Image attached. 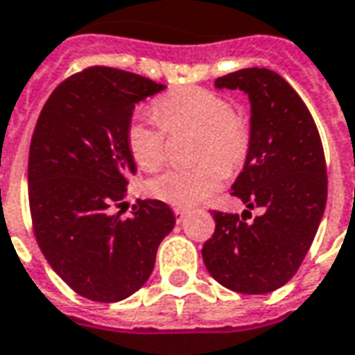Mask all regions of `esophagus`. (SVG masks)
I'll use <instances>...</instances> for the list:
<instances>
[{"mask_svg": "<svg viewBox=\"0 0 355 355\" xmlns=\"http://www.w3.org/2000/svg\"><path fill=\"white\" fill-rule=\"evenodd\" d=\"M175 216H177V222L178 224H180V222H182V220H184V216L186 214H188V211H186V209H175Z\"/></svg>", "mask_w": 355, "mask_h": 355, "instance_id": "esophagus-1", "label": "esophagus"}]
</instances>
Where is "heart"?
Returning a JSON list of instances; mask_svg holds the SVG:
<instances>
[{
    "label": "heart",
    "instance_id": "b5f03b06",
    "mask_svg": "<svg viewBox=\"0 0 355 355\" xmlns=\"http://www.w3.org/2000/svg\"><path fill=\"white\" fill-rule=\"evenodd\" d=\"M157 121L131 118L125 143L133 162L144 171H157L167 157V136L196 133L193 159L186 169L165 171L152 178L146 190L152 198L175 207L201 203L222 186L225 173H235L248 157L252 143L246 118L231 111V103L216 92L199 86H180L154 101Z\"/></svg>",
    "mask_w": 355,
    "mask_h": 355
}]
</instances>
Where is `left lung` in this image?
Returning a JSON list of instances; mask_svg holds the SVG:
<instances>
[{"mask_svg": "<svg viewBox=\"0 0 355 355\" xmlns=\"http://www.w3.org/2000/svg\"><path fill=\"white\" fill-rule=\"evenodd\" d=\"M216 88L243 90L252 105L250 152L231 186L252 222L212 211L216 230L203 244V261L227 290L259 295L278 290L303 263L327 201L322 139L297 92L265 67L218 77Z\"/></svg>", "mask_w": 355, "mask_h": 355, "instance_id": "8db88e82", "label": "left lung"}]
</instances>
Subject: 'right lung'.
Instances as JSON below:
<instances>
[{"label":"right lung","instance_id":"right-lung-1","mask_svg":"<svg viewBox=\"0 0 355 355\" xmlns=\"http://www.w3.org/2000/svg\"><path fill=\"white\" fill-rule=\"evenodd\" d=\"M164 88L130 71L86 67L58 84L33 130L28 162L33 235L65 284L97 303L135 293L175 227L169 205L157 199H139L125 220L112 214L137 171L125 143L135 103Z\"/></svg>","mask_w":355,"mask_h":355}]
</instances>
